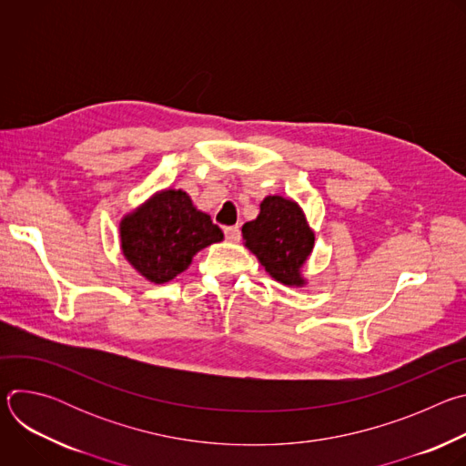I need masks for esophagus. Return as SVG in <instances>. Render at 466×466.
Instances as JSON below:
<instances>
[{
  "instance_id": "esophagus-1",
  "label": "esophagus",
  "mask_w": 466,
  "mask_h": 466,
  "mask_svg": "<svg viewBox=\"0 0 466 466\" xmlns=\"http://www.w3.org/2000/svg\"><path fill=\"white\" fill-rule=\"evenodd\" d=\"M225 238H227L228 241H232V243H238L239 238H241L239 227H227V228H225Z\"/></svg>"
}]
</instances>
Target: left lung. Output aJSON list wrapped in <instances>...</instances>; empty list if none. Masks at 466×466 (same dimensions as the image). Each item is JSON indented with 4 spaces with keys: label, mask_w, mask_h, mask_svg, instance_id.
<instances>
[{
    "label": "left lung",
    "mask_w": 466,
    "mask_h": 466,
    "mask_svg": "<svg viewBox=\"0 0 466 466\" xmlns=\"http://www.w3.org/2000/svg\"><path fill=\"white\" fill-rule=\"evenodd\" d=\"M241 234L243 245L271 279L288 288L308 286L302 273L315 247V234L297 201L268 195L259 203L256 219L247 221Z\"/></svg>",
    "instance_id": "8db88e82"
}]
</instances>
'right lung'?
Masks as SVG:
<instances>
[{
  "label": "right lung",
  "instance_id": "right-lung-1",
  "mask_svg": "<svg viewBox=\"0 0 466 466\" xmlns=\"http://www.w3.org/2000/svg\"><path fill=\"white\" fill-rule=\"evenodd\" d=\"M210 216L175 187L155 191L119 221V247L130 268L147 282L166 284L184 273L193 256L223 241Z\"/></svg>",
  "mask_w": 466,
  "mask_h": 466
}]
</instances>
